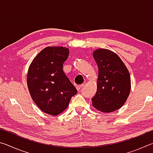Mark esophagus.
<instances>
[{
	"label": "esophagus",
	"mask_w": 153,
	"mask_h": 153,
	"mask_svg": "<svg viewBox=\"0 0 153 153\" xmlns=\"http://www.w3.org/2000/svg\"><path fill=\"white\" fill-rule=\"evenodd\" d=\"M83 86H84V84L78 85V86H76V89L79 91V90H80V89H81Z\"/></svg>",
	"instance_id": "1"
}]
</instances>
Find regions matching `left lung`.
<instances>
[{
	"label": "left lung",
	"mask_w": 153,
	"mask_h": 153,
	"mask_svg": "<svg viewBox=\"0 0 153 153\" xmlns=\"http://www.w3.org/2000/svg\"><path fill=\"white\" fill-rule=\"evenodd\" d=\"M92 55L98 68L92 106L102 113L113 112L125 104L130 93L129 72L120 56L108 49L98 48Z\"/></svg>",
	"instance_id": "1"
}]
</instances>
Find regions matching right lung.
<instances>
[{
    "mask_svg": "<svg viewBox=\"0 0 153 153\" xmlns=\"http://www.w3.org/2000/svg\"><path fill=\"white\" fill-rule=\"evenodd\" d=\"M69 53L68 48L47 46L35 56L28 68L27 84L31 97L48 115L63 113L77 92L63 71Z\"/></svg>",
    "mask_w": 153,
    "mask_h": 153,
    "instance_id": "add662e5",
    "label": "right lung"
}]
</instances>
